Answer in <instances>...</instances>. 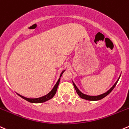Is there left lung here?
<instances>
[{
	"label": "left lung",
	"mask_w": 129,
	"mask_h": 129,
	"mask_svg": "<svg viewBox=\"0 0 129 129\" xmlns=\"http://www.w3.org/2000/svg\"><path fill=\"white\" fill-rule=\"evenodd\" d=\"M118 79L117 80V82L115 83V84L113 85L112 87H111L110 89L108 90V91H107V92H106L105 93L99 95V96H88V95L84 94H83L82 92H81V91L79 90V89L77 88V86H76V84H75L73 82H72V83H73V85H74V86L75 89H76V92H77V93L78 94V95L80 96V97H81V98H83V99L87 100H89V101H96V100H102V98H105V96H107L108 94L110 93V92H112V90H113V89H114V87H115L116 85H117V83L118 82Z\"/></svg>",
	"instance_id": "obj_1"
}]
</instances>
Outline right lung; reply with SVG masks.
<instances>
[{
    "label": "right lung",
    "instance_id": "1",
    "mask_svg": "<svg viewBox=\"0 0 129 129\" xmlns=\"http://www.w3.org/2000/svg\"><path fill=\"white\" fill-rule=\"evenodd\" d=\"M63 72H64V71H63V72L61 73L60 76V78L58 79V81H57V82L56 83V84L55 85V86L53 87V88L52 89V91H51L49 93L47 94V95H45V96H42V97H40V98H26V97H24V96H21V95L19 94H18L19 96H21L22 98L24 99L25 100L27 101V102H30V103H43V102H47V101L49 100L50 99H51V98H53V96H54V95L55 94L56 91H57V87H58V84H59L60 80V77L62 76V74L63 73Z\"/></svg>",
    "mask_w": 129,
    "mask_h": 129
}]
</instances>
